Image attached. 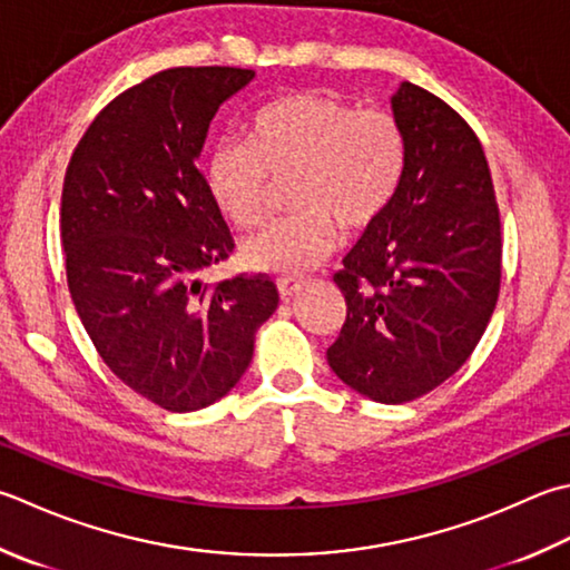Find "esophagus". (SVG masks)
I'll use <instances>...</instances> for the list:
<instances>
[{"instance_id":"esophagus-1","label":"esophagus","mask_w":570,"mask_h":570,"mask_svg":"<svg viewBox=\"0 0 570 570\" xmlns=\"http://www.w3.org/2000/svg\"><path fill=\"white\" fill-rule=\"evenodd\" d=\"M276 288H278V296H282L284 301H288V298H294L301 292V288H304V284L294 282V278H278Z\"/></svg>"}]
</instances>
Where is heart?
<instances>
[{"mask_svg": "<svg viewBox=\"0 0 570 570\" xmlns=\"http://www.w3.org/2000/svg\"><path fill=\"white\" fill-rule=\"evenodd\" d=\"M405 167V136L385 110H358L331 94H292L254 116L247 142H222L207 160V187L239 229L259 227L272 180L294 177L298 215L242 247L254 272L298 276L336 244V225L358 232L383 215Z\"/></svg>", "mask_w": 570, "mask_h": 570, "instance_id": "b5f03b06", "label": "heart"}]
</instances>
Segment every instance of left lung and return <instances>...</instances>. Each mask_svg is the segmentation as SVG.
Returning <instances> with one entry per match:
<instances>
[{
	"instance_id": "1",
	"label": "left lung",
	"mask_w": 570,
	"mask_h": 570,
	"mask_svg": "<svg viewBox=\"0 0 570 570\" xmlns=\"http://www.w3.org/2000/svg\"><path fill=\"white\" fill-rule=\"evenodd\" d=\"M405 167L385 212L333 276L345 323L326 358L363 397L400 405L442 385L494 314L501 222L482 142L415 83L390 98Z\"/></svg>"
}]
</instances>
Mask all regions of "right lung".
Masks as SVG:
<instances>
[{
    "mask_svg": "<svg viewBox=\"0 0 570 570\" xmlns=\"http://www.w3.org/2000/svg\"><path fill=\"white\" fill-rule=\"evenodd\" d=\"M232 66L167 69L100 110L61 195L73 306L104 363L170 412L225 397L278 306L269 276L199 282L234 249L197 170L219 106L254 81Z\"/></svg>",
    "mask_w": 570,
    "mask_h": 570,
    "instance_id": "obj_1",
    "label": "right lung"
}]
</instances>
